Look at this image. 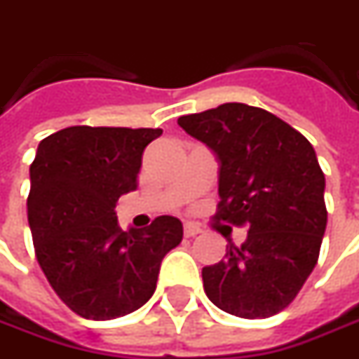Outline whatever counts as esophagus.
<instances>
[{
  "mask_svg": "<svg viewBox=\"0 0 359 359\" xmlns=\"http://www.w3.org/2000/svg\"><path fill=\"white\" fill-rule=\"evenodd\" d=\"M203 232V229L198 226V224H194V222H187L184 224V236L187 238H194V236H198Z\"/></svg>",
  "mask_w": 359,
  "mask_h": 359,
  "instance_id": "obj_1",
  "label": "esophagus"
}]
</instances>
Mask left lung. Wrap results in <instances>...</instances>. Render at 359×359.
Returning <instances> with one entry per match:
<instances>
[{
    "label": "left lung",
    "instance_id": "left-lung-1",
    "mask_svg": "<svg viewBox=\"0 0 359 359\" xmlns=\"http://www.w3.org/2000/svg\"><path fill=\"white\" fill-rule=\"evenodd\" d=\"M179 125L220 161L215 220L246 226L241 246L204 266L208 300L238 318L288 308L314 270L326 232V179L302 133L260 107L224 103Z\"/></svg>",
    "mask_w": 359,
    "mask_h": 359
}]
</instances>
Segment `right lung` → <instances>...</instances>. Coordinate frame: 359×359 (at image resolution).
Wrapping results in <instances>:
<instances>
[{"label":"right lung","mask_w":359,"mask_h":359,"mask_svg":"<svg viewBox=\"0 0 359 359\" xmlns=\"http://www.w3.org/2000/svg\"><path fill=\"white\" fill-rule=\"evenodd\" d=\"M161 135L77 125L39 142L27 196L33 248L51 288L81 318L139 310L155 292L165 254L182 241L179 218L125 232L115 215L118 196L139 187L144 147Z\"/></svg>","instance_id":"1"}]
</instances>
